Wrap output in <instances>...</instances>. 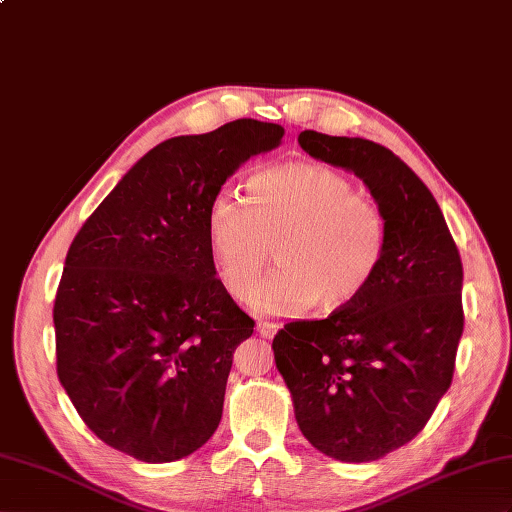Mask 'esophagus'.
Listing matches in <instances>:
<instances>
[{
	"mask_svg": "<svg viewBox=\"0 0 512 512\" xmlns=\"http://www.w3.org/2000/svg\"><path fill=\"white\" fill-rule=\"evenodd\" d=\"M278 328H280L278 323H271V321H258L256 323V332L263 336V339H271V336L278 332Z\"/></svg>",
	"mask_w": 512,
	"mask_h": 512,
	"instance_id": "obj_1",
	"label": "esophagus"
}]
</instances>
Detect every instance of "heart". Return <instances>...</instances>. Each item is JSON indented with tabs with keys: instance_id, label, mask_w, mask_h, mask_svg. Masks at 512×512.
<instances>
[{
	"instance_id": "b5f03b06",
	"label": "heart",
	"mask_w": 512,
	"mask_h": 512,
	"mask_svg": "<svg viewBox=\"0 0 512 512\" xmlns=\"http://www.w3.org/2000/svg\"><path fill=\"white\" fill-rule=\"evenodd\" d=\"M206 230L226 291L236 299L249 295L252 310L278 317L302 315L315 304L350 306L376 276L386 243L376 199L356 193L341 171L315 162L256 173L247 180V199L221 186L210 199ZM269 246L279 269L255 290Z\"/></svg>"
}]
</instances>
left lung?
<instances>
[{
  "instance_id": "8db88e82",
  "label": "left lung",
  "mask_w": 512,
  "mask_h": 512,
  "mask_svg": "<svg viewBox=\"0 0 512 512\" xmlns=\"http://www.w3.org/2000/svg\"><path fill=\"white\" fill-rule=\"evenodd\" d=\"M297 143L363 180L386 243L363 295L328 319L286 323L271 350L308 443L341 463H369L415 439L450 389L463 263L428 186L391 149L315 130Z\"/></svg>"
}]
</instances>
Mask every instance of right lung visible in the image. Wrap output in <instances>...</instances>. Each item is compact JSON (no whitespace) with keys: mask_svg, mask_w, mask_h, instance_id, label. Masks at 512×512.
Masks as SVG:
<instances>
[{"mask_svg":"<svg viewBox=\"0 0 512 512\" xmlns=\"http://www.w3.org/2000/svg\"><path fill=\"white\" fill-rule=\"evenodd\" d=\"M278 123L173 136L136 162L73 239L54 304L62 389L97 439L171 463L215 434L232 354L254 332L215 273L206 215Z\"/></svg>","mask_w":512,"mask_h":512,"instance_id":"right-lung-1","label":"right lung"}]
</instances>
